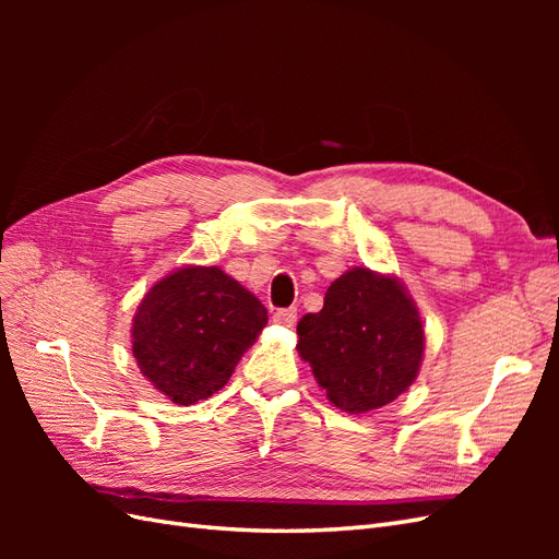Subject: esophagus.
<instances>
[{
    "instance_id": "esophagus-1",
    "label": "esophagus",
    "mask_w": 559,
    "mask_h": 559,
    "mask_svg": "<svg viewBox=\"0 0 559 559\" xmlns=\"http://www.w3.org/2000/svg\"><path fill=\"white\" fill-rule=\"evenodd\" d=\"M296 317H298V310L296 308H282L275 312V324L280 326H294L296 324Z\"/></svg>"
}]
</instances>
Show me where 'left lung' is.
<instances>
[{
  "mask_svg": "<svg viewBox=\"0 0 559 559\" xmlns=\"http://www.w3.org/2000/svg\"><path fill=\"white\" fill-rule=\"evenodd\" d=\"M298 354L335 408L359 415L413 384L425 329L396 277L352 267L329 286L324 308L298 321Z\"/></svg>",
  "mask_w": 559,
  "mask_h": 559,
  "instance_id": "8db88e82",
  "label": "left lung"
}]
</instances>
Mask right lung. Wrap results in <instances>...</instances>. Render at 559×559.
Instances as JSON below:
<instances>
[{"instance_id": "add662e5", "label": "right lung", "mask_w": 559, "mask_h": 559, "mask_svg": "<svg viewBox=\"0 0 559 559\" xmlns=\"http://www.w3.org/2000/svg\"><path fill=\"white\" fill-rule=\"evenodd\" d=\"M265 324L261 300L224 270L179 267L140 302L132 354L160 394L193 405L228 382Z\"/></svg>"}]
</instances>
